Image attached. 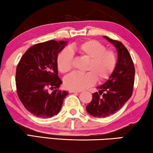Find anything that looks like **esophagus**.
Listing matches in <instances>:
<instances>
[{"label":"esophagus","instance_id":"34e87169","mask_svg":"<svg viewBox=\"0 0 153 153\" xmlns=\"http://www.w3.org/2000/svg\"><path fill=\"white\" fill-rule=\"evenodd\" d=\"M70 93H80L81 91H77V90H73V89H71L69 91Z\"/></svg>","mask_w":153,"mask_h":153}]
</instances>
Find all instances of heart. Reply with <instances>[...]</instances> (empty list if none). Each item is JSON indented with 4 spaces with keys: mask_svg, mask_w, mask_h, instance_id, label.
<instances>
[{
    "mask_svg": "<svg viewBox=\"0 0 153 153\" xmlns=\"http://www.w3.org/2000/svg\"><path fill=\"white\" fill-rule=\"evenodd\" d=\"M74 49L83 57L89 60L86 73L72 72L65 77V85L70 89L83 90L95 84L96 81L102 82L109 78L117 64V56L111 50H106L104 45L98 41L88 40L76 46ZM58 70L69 72L73 66V53L70 49H65L57 58Z\"/></svg>",
    "mask_w": 153,
    "mask_h": 153,
    "instance_id": "heart-1",
    "label": "heart"
}]
</instances>
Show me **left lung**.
I'll use <instances>...</instances> for the list:
<instances>
[{"label":"left lung","mask_w":153,"mask_h":153,"mask_svg":"<svg viewBox=\"0 0 153 153\" xmlns=\"http://www.w3.org/2000/svg\"><path fill=\"white\" fill-rule=\"evenodd\" d=\"M104 37L116 47L118 60L112 74L97 87L99 91L93 94V99L85 107L89 114L99 118L115 114L128 101L132 95L135 74L134 65L127 48L120 42Z\"/></svg>","instance_id":"8db88e82"}]
</instances>
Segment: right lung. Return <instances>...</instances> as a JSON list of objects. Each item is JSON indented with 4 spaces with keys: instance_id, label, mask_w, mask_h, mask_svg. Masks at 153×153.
<instances>
[{
    "instance_id": "right-lung-1",
    "label": "right lung",
    "mask_w": 153,
    "mask_h": 153,
    "mask_svg": "<svg viewBox=\"0 0 153 153\" xmlns=\"http://www.w3.org/2000/svg\"><path fill=\"white\" fill-rule=\"evenodd\" d=\"M67 44V41L55 40L37 44L27 50L16 67L18 97L24 107L39 118L57 115L69 94L58 90L62 82L57 65L58 53ZM49 88L54 91L49 94Z\"/></svg>"
}]
</instances>
